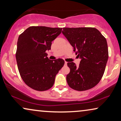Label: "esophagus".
I'll return each mask as SVG.
<instances>
[{
    "instance_id": "obj_1",
    "label": "esophagus",
    "mask_w": 121,
    "mask_h": 121,
    "mask_svg": "<svg viewBox=\"0 0 121 121\" xmlns=\"http://www.w3.org/2000/svg\"><path fill=\"white\" fill-rule=\"evenodd\" d=\"M67 62H66V61H65V65H67Z\"/></svg>"
}]
</instances>
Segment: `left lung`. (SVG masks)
<instances>
[{
	"mask_svg": "<svg viewBox=\"0 0 121 121\" xmlns=\"http://www.w3.org/2000/svg\"><path fill=\"white\" fill-rule=\"evenodd\" d=\"M63 29V34L81 58L78 66L73 62L67 63L70 68L67 83L80 91L91 89L100 82L105 72L108 58L106 39L94 27Z\"/></svg>",
	"mask_w": 121,
	"mask_h": 121,
	"instance_id": "left-lung-1",
	"label": "left lung"
}]
</instances>
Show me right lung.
<instances>
[{
  "label": "right lung",
  "instance_id": "add662e5",
  "mask_svg": "<svg viewBox=\"0 0 121 121\" xmlns=\"http://www.w3.org/2000/svg\"><path fill=\"white\" fill-rule=\"evenodd\" d=\"M62 28L31 26L20 35L16 59L21 78L34 90L43 91L51 88L64 60H52L47 57L52 41L62 32Z\"/></svg>",
  "mask_w": 121,
  "mask_h": 121
}]
</instances>
